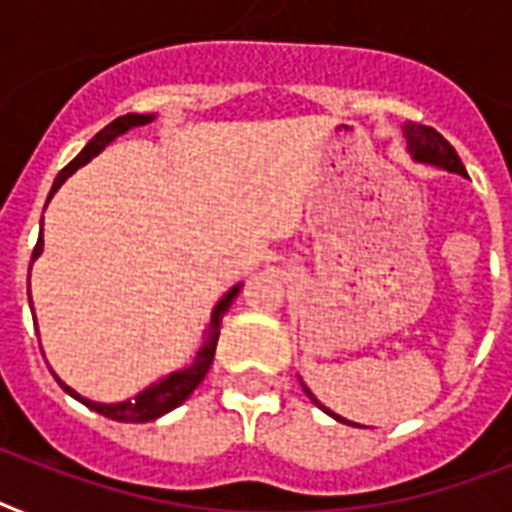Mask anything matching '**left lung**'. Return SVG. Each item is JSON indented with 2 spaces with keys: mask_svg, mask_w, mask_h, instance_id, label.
<instances>
[{
  "mask_svg": "<svg viewBox=\"0 0 512 512\" xmlns=\"http://www.w3.org/2000/svg\"><path fill=\"white\" fill-rule=\"evenodd\" d=\"M401 130H404L406 148H409V154H412L414 162L433 164V167H441V170H446V172H457V175L468 177V172H465V164L460 162V156H457V151L452 148V143H449V140H444V135H441V132H436L433 127H425V124H417V122H406ZM303 390L308 393V398H311L313 404L319 406V409H324L327 414H332L337 422L356 425V422H348L345 417H340V414L329 412L327 406L321 404L319 398L313 396L311 390L305 388V382H303Z\"/></svg>",
  "mask_w": 512,
  "mask_h": 512,
  "instance_id": "8db88e82",
  "label": "left lung"
}]
</instances>
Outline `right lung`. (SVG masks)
Returning <instances> with one entry per match:
<instances>
[{
	"label": "right lung",
	"instance_id": "add662e5",
	"mask_svg": "<svg viewBox=\"0 0 512 512\" xmlns=\"http://www.w3.org/2000/svg\"><path fill=\"white\" fill-rule=\"evenodd\" d=\"M148 122H154V114H124V116H119V119H114V122L108 124V127H103V130H100L98 135H95V138H92L90 143L82 148V154L76 156L74 162L66 164V167L58 172L55 183H52L50 199H52V193L58 191L60 185L66 183L68 177L74 175L79 167H84V164L90 162L92 156H98L100 151H103V148L111 143V140L119 138V135H124V132L132 130V127H143V124H148ZM42 247H44V239L39 236V241H36V247H34V255H31V263H34L36 257L42 255ZM239 289H241V284H236V287H233L228 295L220 297V303L215 305L212 319H209L207 332H204V342H201L199 353H196V361H193L191 366L180 369V372L167 374V377H162V380L154 382V385H148L146 390H140L138 396L130 398V401H122V404H98V401H90V398L79 396L74 388H68L66 382L60 380L55 372H52V377L58 380V385L66 390L68 396H74L76 401H82L84 406H90L92 412L103 414V417H108V420H116V422L156 420V417H162V414L172 412L175 406L183 404L185 398L191 396L193 390L199 388V382L207 377L209 366H212V358H215L217 337H220V324H223L225 311L231 308V303L236 300V295H239Z\"/></svg>",
	"mask_w": 512,
	"mask_h": 512
}]
</instances>
